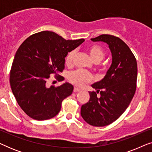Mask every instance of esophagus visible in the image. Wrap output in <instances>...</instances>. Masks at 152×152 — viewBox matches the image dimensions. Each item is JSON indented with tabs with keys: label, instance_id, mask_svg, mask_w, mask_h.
Returning <instances> with one entry per match:
<instances>
[{
	"label": "esophagus",
	"instance_id": "obj_1",
	"mask_svg": "<svg viewBox=\"0 0 152 152\" xmlns=\"http://www.w3.org/2000/svg\"><path fill=\"white\" fill-rule=\"evenodd\" d=\"M79 91H80V89L79 88H77V87H75L73 89V92L77 93V92H79Z\"/></svg>",
	"mask_w": 152,
	"mask_h": 152
}]
</instances>
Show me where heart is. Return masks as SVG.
Wrapping results in <instances>:
<instances>
[{
  "mask_svg": "<svg viewBox=\"0 0 152 152\" xmlns=\"http://www.w3.org/2000/svg\"><path fill=\"white\" fill-rule=\"evenodd\" d=\"M89 55L95 63H99L104 59L105 56V52L103 48L99 45H93L88 48ZM75 54V51L72 50L66 56V64H70L73 59V57ZM70 81L77 86H83L86 83L90 82L93 80V76L90 73L83 70H75L70 73L69 77Z\"/></svg>",
  "mask_w": 152,
  "mask_h": 152,
  "instance_id": "1",
  "label": "heart"
}]
</instances>
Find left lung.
Listing matches in <instances>:
<instances>
[{
	"label": "left lung",
	"mask_w": 152,
	"mask_h": 152,
	"mask_svg": "<svg viewBox=\"0 0 152 152\" xmlns=\"http://www.w3.org/2000/svg\"><path fill=\"white\" fill-rule=\"evenodd\" d=\"M92 41L107 43L112 55L111 65L102 80L91 85L96 92H89L90 99L81 108V115L90 125L111 124L125 111L136 89L137 62L127 45L117 37L102 34ZM101 96L97 97L96 93Z\"/></svg>",
	"instance_id": "8db88e82"
}]
</instances>
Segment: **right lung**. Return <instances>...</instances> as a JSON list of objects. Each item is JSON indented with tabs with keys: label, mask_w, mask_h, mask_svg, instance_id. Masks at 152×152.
I'll return each mask as SVG.
<instances>
[{
	"label": "right lung",
	"mask_w": 152,
	"mask_h": 152,
	"mask_svg": "<svg viewBox=\"0 0 152 152\" xmlns=\"http://www.w3.org/2000/svg\"><path fill=\"white\" fill-rule=\"evenodd\" d=\"M84 41L66 40L55 32L43 31L31 35L18 48L10 71V86L18 105L32 119L55 117L62 101L72 94L74 88L69 83L48 87L46 82L50 75L62 72L68 53Z\"/></svg>",
	"instance_id": "add662e5"
}]
</instances>
